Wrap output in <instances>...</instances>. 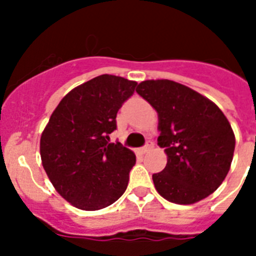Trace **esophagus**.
I'll return each instance as SVG.
<instances>
[{"mask_svg": "<svg viewBox=\"0 0 256 256\" xmlns=\"http://www.w3.org/2000/svg\"><path fill=\"white\" fill-rule=\"evenodd\" d=\"M152 147H154V142L147 140V143H146V144L140 148V152H142V154H146V152L150 151Z\"/></svg>", "mask_w": 256, "mask_h": 256, "instance_id": "obj_1", "label": "esophagus"}]
</instances>
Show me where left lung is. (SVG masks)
<instances>
[{"mask_svg": "<svg viewBox=\"0 0 256 256\" xmlns=\"http://www.w3.org/2000/svg\"><path fill=\"white\" fill-rule=\"evenodd\" d=\"M136 92L156 109L168 162L152 174L154 188L166 200L192 204L222 184L233 160L236 138L216 104L177 82L144 80Z\"/></svg>", "mask_w": 256, "mask_h": 256, "instance_id": "8db88e82", "label": "left lung"}]
</instances>
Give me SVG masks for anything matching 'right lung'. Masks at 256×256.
Returning <instances> with one entry per match:
<instances>
[{
	"mask_svg": "<svg viewBox=\"0 0 256 256\" xmlns=\"http://www.w3.org/2000/svg\"><path fill=\"white\" fill-rule=\"evenodd\" d=\"M136 84L108 74L86 82L62 98L42 132V166L58 194L79 210L108 207L128 188L136 158L109 135Z\"/></svg>",
	"mask_w": 256,
	"mask_h": 256,
	"instance_id": "1",
	"label": "right lung"
}]
</instances>
